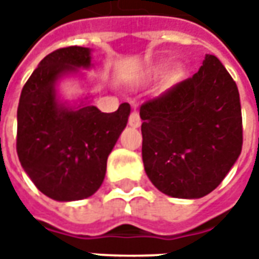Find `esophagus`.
<instances>
[{"instance_id":"34e87169","label":"esophagus","mask_w":259,"mask_h":259,"mask_svg":"<svg viewBox=\"0 0 259 259\" xmlns=\"http://www.w3.org/2000/svg\"><path fill=\"white\" fill-rule=\"evenodd\" d=\"M128 124L131 125V126H134V128H138L141 125V118H140V114H138L137 109L131 111V114L128 116Z\"/></svg>"}]
</instances>
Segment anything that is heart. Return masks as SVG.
Segmentation results:
<instances>
[{
	"label": "heart",
	"mask_w": 259,
	"mask_h": 259,
	"mask_svg": "<svg viewBox=\"0 0 259 259\" xmlns=\"http://www.w3.org/2000/svg\"><path fill=\"white\" fill-rule=\"evenodd\" d=\"M171 77H173V79H176V77H177V75H173Z\"/></svg>",
	"instance_id": "obj_1"
}]
</instances>
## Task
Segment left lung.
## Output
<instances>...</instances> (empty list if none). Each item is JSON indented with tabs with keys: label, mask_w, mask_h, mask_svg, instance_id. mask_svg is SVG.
I'll use <instances>...</instances> for the list:
<instances>
[{
	"label": "left lung",
	"mask_w": 259,
	"mask_h": 259,
	"mask_svg": "<svg viewBox=\"0 0 259 259\" xmlns=\"http://www.w3.org/2000/svg\"><path fill=\"white\" fill-rule=\"evenodd\" d=\"M140 116L145 173L171 197L209 194L241 154L239 92L213 55L192 77L145 101Z\"/></svg>",
	"instance_id": "8db88e82"
}]
</instances>
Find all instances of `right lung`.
<instances>
[{"label":"right lung","mask_w":259,"mask_h":259,"mask_svg":"<svg viewBox=\"0 0 259 259\" xmlns=\"http://www.w3.org/2000/svg\"><path fill=\"white\" fill-rule=\"evenodd\" d=\"M91 66V50L79 46L47 55L28 77L17 109V154L35 187L60 202L86 199L101 187L106 160L122 133L130 104L111 112L57 104L60 76Z\"/></svg>","instance_id":"right-lung-1"}]
</instances>
